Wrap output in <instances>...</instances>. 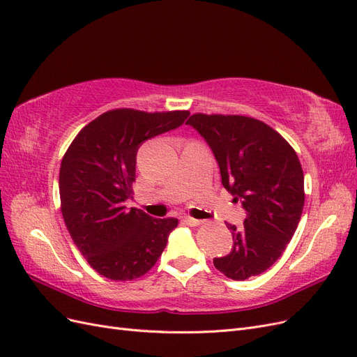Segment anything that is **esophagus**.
<instances>
[{"label": "esophagus", "instance_id": "esophagus-1", "mask_svg": "<svg viewBox=\"0 0 357 357\" xmlns=\"http://www.w3.org/2000/svg\"><path fill=\"white\" fill-rule=\"evenodd\" d=\"M183 222H185V223H186V225H189V226H198V225H201V223H202V220L189 218V215H186V218L183 219Z\"/></svg>", "mask_w": 357, "mask_h": 357}]
</instances>
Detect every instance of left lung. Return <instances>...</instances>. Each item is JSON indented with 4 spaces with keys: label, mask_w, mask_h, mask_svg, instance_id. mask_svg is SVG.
I'll list each match as a JSON object with an SVG mask.
<instances>
[{
    "label": "left lung",
    "mask_w": 357,
    "mask_h": 357,
    "mask_svg": "<svg viewBox=\"0 0 357 357\" xmlns=\"http://www.w3.org/2000/svg\"><path fill=\"white\" fill-rule=\"evenodd\" d=\"M188 125L207 142L223 188L241 202L244 225H226L232 248L213 264L228 278L245 280L277 262L304 208V172L295 150L271 126L247 116L192 114Z\"/></svg>",
    "instance_id": "left-lung-1"
}]
</instances>
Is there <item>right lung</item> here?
Here are the masks:
<instances>
[{
    "label": "right lung",
    "mask_w": 357,
    "mask_h": 357,
    "mask_svg": "<svg viewBox=\"0 0 357 357\" xmlns=\"http://www.w3.org/2000/svg\"><path fill=\"white\" fill-rule=\"evenodd\" d=\"M189 112L117 109L74 138L59 169L61 210L74 244L96 273L119 282L144 275L164 252L178 220L126 208L137 152L146 139L183 125Z\"/></svg>",
    "instance_id": "add662e5"
}]
</instances>
